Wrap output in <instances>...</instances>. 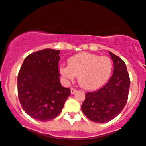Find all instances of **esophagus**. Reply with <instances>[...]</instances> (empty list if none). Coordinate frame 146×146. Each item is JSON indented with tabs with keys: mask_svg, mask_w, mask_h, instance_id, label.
Instances as JSON below:
<instances>
[{
	"mask_svg": "<svg viewBox=\"0 0 146 146\" xmlns=\"http://www.w3.org/2000/svg\"><path fill=\"white\" fill-rule=\"evenodd\" d=\"M76 91H77L76 89H74V88H71V93L72 94H74L76 92Z\"/></svg>",
	"mask_w": 146,
	"mask_h": 146,
	"instance_id": "1",
	"label": "esophagus"
}]
</instances>
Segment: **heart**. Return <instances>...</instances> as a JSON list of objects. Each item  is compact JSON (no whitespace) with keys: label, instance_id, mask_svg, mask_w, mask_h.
Masks as SVG:
<instances>
[{"label":"heart","instance_id":"b5f03b06","mask_svg":"<svg viewBox=\"0 0 146 146\" xmlns=\"http://www.w3.org/2000/svg\"><path fill=\"white\" fill-rule=\"evenodd\" d=\"M68 66H61L60 73L66 80L78 76V83L85 90H92L105 84L111 74L113 62L108 56L90 53H80L68 60Z\"/></svg>","mask_w":146,"mask_h":146}]
</instances>
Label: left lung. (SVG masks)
<instances>
[{"mask_svg": "<svg viewBox=\"0 0 146 146\" xmlns=\"http://www.w3.org/2000/svg\"><path fill=\"white\" fill-rule=\"evenodd\" d=\"M113 59V75L99 90L86 92L81 109L88 119L98 123L110 121L119 115L127 103L130 89L129 74L126 65L119 56L109 51Z\"/></svg>", "mask_w": 146, "mask_h": 146, "instance_id": "1", "label": "left lung"}]
</instances>
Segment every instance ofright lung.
Here are the masks:
<instances>
[{"mask_svg": "<svg viewBox=\"0 0 146 146\" xmlns=\"http://www.w3.org/2000/svg\"><path fill=\"white\" fill-rule=\"evenodd\" d=\"M60 50L44 49L32 53L25 59L18 74V96L27 115L40 121L58 116L70 88L60 81Z\"/></svg>", "mask_w": 146, "mask_h": 146, "instance_id": "obj_1", "label": "right lung"}]
</instances>
